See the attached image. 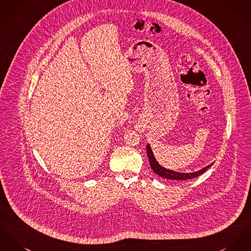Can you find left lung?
Instances as JSON below:
<instances>
[{
  "label": "left lung",
  "mask_w": 251,
  "mask_h": 251,
  "mask_svg": "<svg viewBox=\"0 0 251 251\" xmlns=\"http://www.w3.org/2000/svg\"><path fill=\"white\" fill-rule=\"evenodd\" d=\"M147 150V155L149 158V162H150V166L153 169L154 173L158 175L161 177L164 178H168V179H175V180H186V179H191L194 177H197L198 176L201 175L203 172H205L210 166H212L213 163L207 165L206 167L197 171V172H193V173H179V172H176L173 170H169L166 169L164 167H162L161 165H159V163L156 161L155 157H154V153L151 149V146L149 144H147L146 147Z\"/></svg>",
  "instance_id": "left-lung-1"
}]
</instances>
